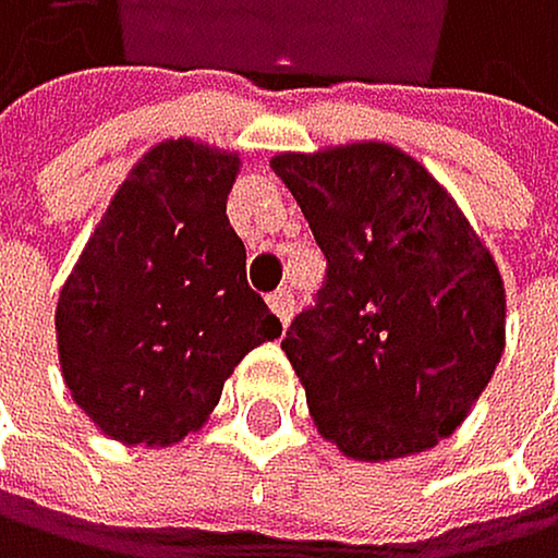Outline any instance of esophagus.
Masks as SVG:
<instances>
[{
  "mask_svg": "<svg viewBox=\"0 0 558 558\" xmlns=\"http://www.w3.org/2000/svg\"><path fill=\"white\" fill-rule=\"evenodd\" d=\"M267 305H270V312L288 326V322H291V312H294V294H291V291H274V294L267 298Z\"/></svg>",
  "mask_w": 558,
  "mask_h": 558,
  "instance_id": "34e87169",
  "label": "esophagus"
}]
</instances>
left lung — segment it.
<instances>
[{
  "instance_id": "1",
  "label": "left lung",
  "mask_w": 558,
  "mask_h": 558,
  "mask_svg": "<svg viewBox=\"0 0 558 558\" xmlns=\"http://www.w3.org/2000/svg\"><path fill=\"white\" fill-rule=\"evenodd\" d=\"M329 260L281 342L322 439L360 463L439 446L505 353V281L456 198L384 140L274 154Z\"/></svg>"
}]
</instances>
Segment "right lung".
I'll list each match as a JSON object with an SVG mask.
<instances>
[{"label": "right lung", "instance_id": "right-lung-1", "mask_svg": "<svg viewBox=\"0 0 558 558\" xmlns=\"http://www.w3.org/2000/svg\"><path fill=\"white\" fill-rule=\"evenodd\" d=\"M240 163L192 136L154 143L61 284V377L122 446L187 439L236 363L281 336V318L246 284V246L226 216Z\"/></svg>", "mask_w": 558, "mask_h": 558}]
</instances>
